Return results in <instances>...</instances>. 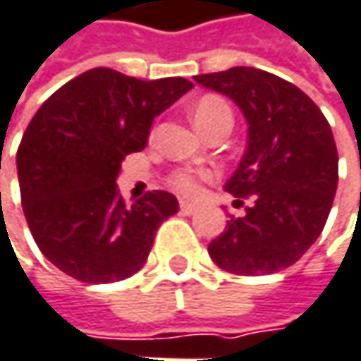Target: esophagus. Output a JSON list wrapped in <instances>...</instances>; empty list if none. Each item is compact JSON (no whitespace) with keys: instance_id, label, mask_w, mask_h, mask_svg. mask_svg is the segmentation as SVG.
<instances>
[{"instance_id":"obj_1","label":"esophagus","mask_w":361,"mask_h":361,"mask_svg":"<svg viewBox=\"0 0 361 361\" xmlns=\"http://www.w3.org/2000/svg\"><path fill=\"white\" fill-rule=\"evenodd\" d=\"M197 209H199V205H197V203H191V201H180V212H183L185 216H193V214H197Z\"/></svg>"}]
</instances>
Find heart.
Masks as SVG:
<instances>
[{"instance_id":"heart-1","label":"heart","mask_w":361,"mask_h":361,"mask_svg":"<svg viewBox=\"0 0 361 361\" xmlns=\"http://www.w3.org/2000/svg\"><path fill=\"white\" fill-rule=\"evenodd\" d=\"M221 115L232 116L228 104H226L224 100L216 98V96H205V98H201V100L195 104V127H197V129H203L205 125H209L214 118H218V116ZM172 185H174L178 191H183V193L195 195L197 193V189H199V176L193 174V172H176V174H172Z\"/></svg>"}]
</instances>
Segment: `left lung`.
Segmentation results:
<instances>
[{"instance_id":"left-lung-1","label":"left lung","mask_w":361,"mask_h":361,"mask_svg":"<svg viewBox=\"0 0 361 361\" xmlns=\"http://www.w3.org/2000/svg\"><path fill=\"white\" fill-rule=\"evenodd\" d=\"M243 111L248 143L226 183L234 197H250L207 250L234 275H269L294 265L317 243L337 191V147L321 109L294 84L255 67L195 75Z\"/></svg>"}]
</instances>
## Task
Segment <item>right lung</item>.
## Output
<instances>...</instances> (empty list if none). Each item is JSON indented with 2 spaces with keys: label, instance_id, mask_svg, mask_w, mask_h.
I'll return each instance as SVG.
<instances>
[{
  "label": "right lung",
  "instance_id": "1",
  "mask_svg": "<svg viewBox=\"0 0 361 361\" xmlns=\"http://www.w3.org/2000/svg\"><path fill=\"white\" fill-rule=\"evenodd\" d=\"M193 88L185 78L137 80L94 67L51 94L18 147L22 209L40 252L84 283L131 277L160 224L178 212L166 191L127 205L121 162L142 152L154 118Z\"/></svg>",
  "mask_w": 361,
  "mask_h": 361
}]
</instances>
